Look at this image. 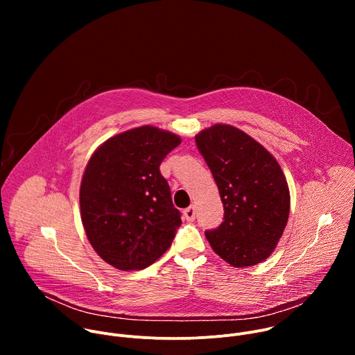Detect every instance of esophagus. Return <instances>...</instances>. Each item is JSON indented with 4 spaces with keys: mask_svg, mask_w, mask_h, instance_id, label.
<instances>
[{
    "mask_svg": "<svg viewBox=\"0 0 355 355\" xmlns=\"http://www.w3.org/2000/svg\"><path fill=\"white\" fill-rule=\"evenodd\" d=\"M184 218L187 222H193L195 219V208L193 207H188L187 209H184Z\"/></svg>",
    "mask_w": 355,
    "mask_h": 355,
    "instance_id": "1",
    "label": "esophagus"
}]
</instances>
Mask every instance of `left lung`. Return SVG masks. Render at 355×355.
I'll return each mask as SVG.
<instances>
[{
  "mask_svg": "<svg viewBox=\"0 0 355 355\" xmlns=\"http://www.w3.org/2000/svg\"><path fill=\"white\" fill-rule=\"evenodd\" d=\"M199 153L218 185L223 222L205 236L214 251L233 267L267 260L289 216L286 178L270 151L243 130L214 125L195 136Z\"/></svg>",
  "mask_w": 355,
  "mask_h": 355,
  "instance_id": "obj_1",
  "label": "left lung"
}]
</instances>
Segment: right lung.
<instances>
[{"mask_svg":"<svg viewBox=\"0 0 355 355\" xmlns=\"http://www.w3.org/2000/svg\"><path fill=\"white\" fill-rule=\"evenodd\" d=\"M180 143L146 125L108 139L91 156L80 187L81 220L96 254L112 267L143 270L170 248L181 214L160 164Z\"/></svg>","mask_w":355,"mask_h":355,"instance_id":"obj_1","label":"right lung"}]
</instances>
